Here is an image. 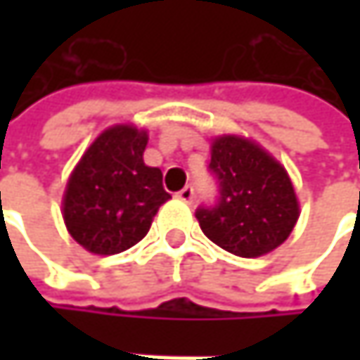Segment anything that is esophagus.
I'll return each mask as SVG.
<instances>
[{
  "label": "esophagus",
  "mask_w": 360,
  "mask_h": 360,
  "mask_svg": "<svg viewBox=\"0 0 360 360\" xmlns=\"http://www.w3.org/2000/svg\"><path fill=\"white\" fill-rule=\"evenodd\" d=\"M177 198H179L181 202H185V204H191L193 202V187L191 185L183 187L179 193H177Z\"/></svg>",
  "instance_id": "obj_1"
}]
</instances>
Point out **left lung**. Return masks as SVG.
<instances>
[{"instance_id": "obj_1", "label": "left lung", "mask_w": 360, "mask_h": 360, "mask_svg": "<svg viewBox=\"0 0 360 360\" xmlns=\"http://www.w3.org/2000/svg\"><path fill=\"white\" fill-rule=\"evenodd\" d=\"M210 173L219 183L212 206L195 219L208 240L242 258L281 246L298 221V200L285 169L260 146L238 135L212 141Z\"/></svg>"}]
</instances>
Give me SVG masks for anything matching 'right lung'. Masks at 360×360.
Returning <instances> with one entry per match:
<instances>
[{"mask_svg":"<svg viewBox=\"0 0 360 360\" xmlns=\"http://www.w3.org/2000/svg\"><path fill=\"white\" fill-rule=\"evenodd\" d=\"M148 133L131 124L106 129L83 154L66 183L62 214L68 233L94 254H118L146 238L171 198L162 171L146 167Z\"/></svg>","mask_w":360,"mask_h":360,"instance_id":"right-lung-1","label":"right lung"}]
</instances>
